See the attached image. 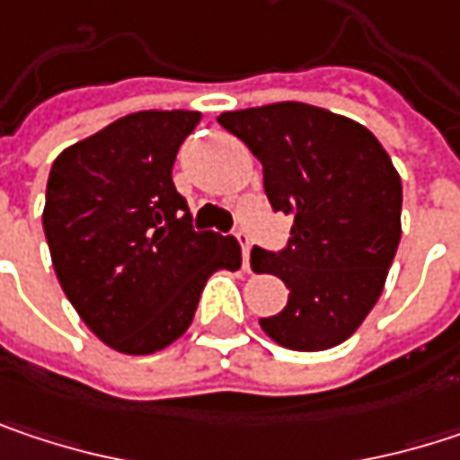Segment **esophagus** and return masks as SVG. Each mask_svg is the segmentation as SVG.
<instances>
[{
	"label": "esophagus",
	"instance_id": "esophagus-1",
	"mask_svg": "<svg viewBox=\"0 0 460 460\" xmlns=\"http://www.w3.org/2000/svg\"><path fill=\"white\" fill-rule=\"evenodd\" d=\"M236 242L242 247V261H244V271H250V236L247 234H236Z\"/></svg>",
	"mask_w": 460,
	"mask_h": 460
}]
</instances>
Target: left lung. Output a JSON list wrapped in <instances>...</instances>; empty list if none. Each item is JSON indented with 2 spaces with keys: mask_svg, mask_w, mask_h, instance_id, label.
I'll list each match as a JSON object with an SVG mask.
<instances>
[{
  "mask_svg": "<svg viewBox=\"0 0 460 460\" xmlns=\"http://www.w3.org/2000/svg\"><path fill=\"white\" fill-rule=\"evenodd\" d=\"M218 122L263 164L274 210L293 216L279 252L252 247L250 266L290 290L263 332L293 351L343 343L384 293L402 236V181L359 122L298 101L226 111Z\"/></svg>",
  "mask_w": 460,
  "mask_h": 460,
  "instance_id": "8db88e82",
  "label": "left lung"
}]
</instances>
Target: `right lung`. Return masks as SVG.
I'll return each mask as SVG.
<instances>
[{"label":"right lung","mask_w":460,"mask_h":460,"mask_svg":"<svg viewBox=\"0 0 460 460\" xmlns=\"http://www.w3.org/2000/svg\"><path fill=\"white\" fill-rule=\"evenodd\" d=\"M199 111H136L58 154L45 226L55 277L114 351L154 354L194 320L210 274L239 269L236 239L194 231L172 162Z\"/></svg>","instance_id":"add662e5"}]
</instances>
